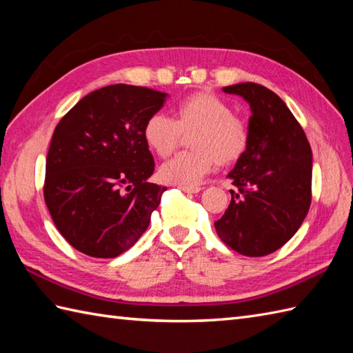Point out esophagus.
<instances>
[{
    "instance_id": "1",
    "label": "esophagus",
    "mask_w": 353,
    "mask_h": 353,
    "mask_svg": "<svg viewBox=\"0 0 353 353\" xmlns=\"http://www.w3.org/2000/svg\"><path fill=\"white\" fill-rule=\"evenodd\" d=\"M183 192H188V194H197L200 192L201 188H199V186H179Z\"/></svg>"
}]
</instances>
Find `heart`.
Returning a JSON list of instances; mask_svg holds the SVG:
<instances>
[{
    "mask_svg": "<svg viewBox=\"0 0 353 353\" xmlns=\"http://www.w3.org/2000/svg\"><path fill=\"white\" fill-rule=\"evenodd\" d=\"M194 152L179 153L159 168L165 183L196 186L201 182L215 161L229 165L243 156L249 142L245 125L232 115L226 101L208 92L186 97L176 106V119L156 112L142 129L145 144L157 156H168L181 142L182 133H191Z\"/></svg>",
    "mask_w": 353,
    "mask_h": 353,
    "instance_id": "1",
    "label": "heart"
}]
</instances>
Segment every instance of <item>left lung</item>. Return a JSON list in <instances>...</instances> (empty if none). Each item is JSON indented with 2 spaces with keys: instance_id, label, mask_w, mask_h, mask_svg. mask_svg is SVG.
<instances>
[{
  "instance_id": "left-lung-1",
  "label": "left lung",
  "mask_w": 353,
  "mask_h": 353,
  "mask_svg": "<svg viewBox=\"0 0 353 353\" xmlns=\"http://www.w3.org/2000/svg\"><path fill=\"white\" fill-rule=\"evenodd\" d=\"M223 92L250 106L249 142L228 177L230 205L215 230L244 256H265L290 241L311 205L312 153L294 115L273 91L258 83H236Z\"/></svg>"
}]
</instances>
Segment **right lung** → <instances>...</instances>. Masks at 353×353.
<instances>
[{
    "label": "right lung",
    "mask_w": 353,
    "mask_h": 353,
    "mask_svg": "<svg viewBox=\"0 0 353 353\" xmlns=\"http://www.w3.org/2000/svg\"><path fill=\"white\" fill-rule=\"evenodd\" d=\"M167 92L110 85L83 97L52 133L43 197L74 249L117 258L148 228L165 186L150 183L154 161L142 129Z\"/></svg>",
    "instance_id": "obj_1"
}]
</instances>
